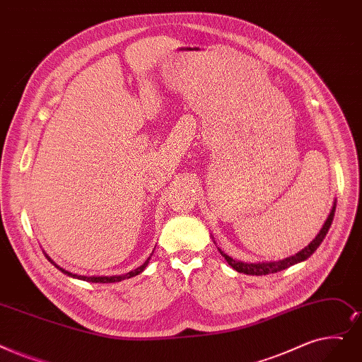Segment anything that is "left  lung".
<instances>
[{"mask_svg": "<svg viewBox=\"0 0 362 362\" xmlns=\"http://www.w3.org/2000/svg\"><path fill=\"white\" fill-rule=\"evenodd\" d=\"M334 211H336V201L333 204V209L332 211H329L325 223L322 225L320 233L317 235L315 238H313L302 251H298V253H296L294 256H290V257H286L282 260H278V262H259V263H244V262H240V260H235L232 257H229L228 255H225L222 250L218 248L220 255H222L225 257V260L232 266V268L235 271H238L241 274H245V275H268V274H275V272H279V271H284L287 268H290V266L296 264V263H300L306 259H309L313 251H315L320 244L324 241L325 235L329 229V226H332V222H333V217H334Z\"/></svg>", "mask_w": 362, "mask_h": 362, "instance_id": "obj_1", "label": "left lung"}]
</instances>
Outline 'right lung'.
Segmentation results:
<instances>
[{
  "mask_svg": "<svg viewBox=\"0 0 362 362\" xmlns=\"http://www.w3.org/2000/svg\"><path fill=\"white\" fill-rule=\"evenodd\" d=\"M152 256V255H151ZM151 256L148 257V260L142 264V266H139V268H136L134 271H132V272H127V274H124V275H114V276H84V275H76V274H72V272H68V271H65L64 268H60V266H57L49 256L45 255V257L49 259L56 268L59 269V271H62L64 272L65 275H68V276H72V278H76V279H83V281H87V282H102V284H105V282H119V281H122V279H129V278H132V276H136V275H139V274H142L144 271H145V268L148 266V263H149V259H151Z\"/></svg>",
  "mask_w": 362,
  "mask_h": 362,
  "instance_id": "obj_1",
  "label": "right lung"
}]
</instances>
